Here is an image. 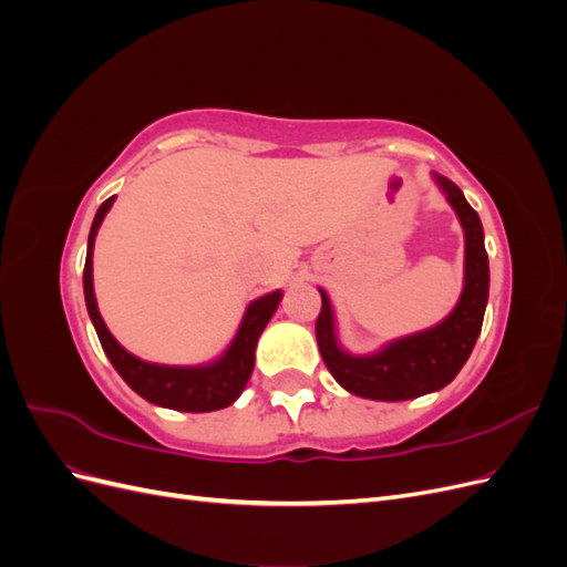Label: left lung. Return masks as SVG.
Segmentation results:
<instances>
[{
	"label": "left lung",
	"mask_w": 567,
	"mask_h": 567,
	"mask_svg": "<svg viewBox=\"0 0 567 567\" xmlns=\"http://www.w3.org/2000/svg\"><path fill=\"white\" fill-rule=\"evenodd\" d=\"M437 182L447 192V200L466 231V286L447 319L435 329L390 342L379 354L352 357L338 348L331 302L323 290H319L321 312L317 317V342L321 359L333 379L359 398L400 402L444 388L466 364L483 329L489 296L483 221L454 182L444 177H437Z\"/></svg>",
	"instance_id": "obj_1"
}]
</instances>
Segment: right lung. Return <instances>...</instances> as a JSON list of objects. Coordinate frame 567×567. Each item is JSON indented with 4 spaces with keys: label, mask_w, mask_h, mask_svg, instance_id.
Returning a JSON list of instances; mask_svg holds the SVG:
<instances>
[{
    "label": "right lung",
    "mask_w": 567,
    "mask_h": 567,
    "mask_svg": "<svg viewBox=\"0 0 567 567\" xmlns=\"http://www.w3.org/2000/svg\"><path fill=\"white\" fill-rule=\"evenodd\" d=\"M113 198H106L96 210V217L92 221L90 241H87V260H84V300H87V310L94 321L96 336L101 340V348H104L106 357L115 371L123 375V381L136 392L142 394L144 400L177 409V411H215L229 406L238 394L244 392L252 367H255V346L257 338L265 331L267 321L271 315L277 312L281 290H274V293L250 302L248 312L244 317L241 329H238L234 342L225 357L210 367H198V369H182V367H158L148 364L130 354L120 342L109 333L104 319L99 315L96 298H94V286H92V250H94V238L99 231L101 219L109 213L113 205Z\"/></svg>",
    "instance_id": "right-lung-1"
}]
</instances>
